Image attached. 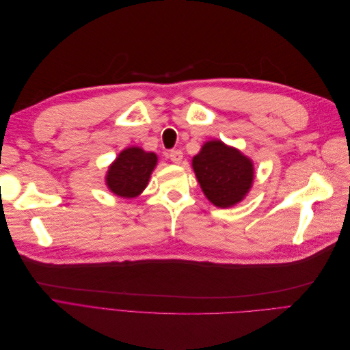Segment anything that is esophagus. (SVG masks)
<instances>
[{
	"label": "esophagus",
	"instance_id": "esophagus-1",
	"mask_svg": "<svg viewBox=\"0 0 350 350\" xmlns=\"http://www.w3.org/2000/svg\"><path fill=\"white\" fill-rule=\"evenodd\" d=\"M169 159H171L174 163H181L183 152L181 150H171V152H169Z\"/></svg>",
	"mask_w": 350,
	"mask_h": 350
}]
</instances>
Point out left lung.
Listing matches in <instances>:
<instances>
[{"mask_svg": "<svg viewBox=\"0 0 350 350\" xmlns=\"http://www.w3.org/2000/svg\"><path fill=\"white\" fill-rule=\"evenodd\" d=\"M193 169L204 196L221 208L242 201L254 181L251 159L220 140L203 144L193 157Z\"/></svg>", "mask_w": 350, "mask_h": 350, "instance_id": "1", "label": "left lung"}]
</instances>
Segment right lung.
Returning <instances> with one entry per match:
<instances>
[{"label":"right lung","mask_w":350,"mask_h":350,"mask_svg":"<svg viewBox=\"0 0 350 350\" xmlns=\"http://www.w3.org/2000/svg\"><path fill=\"white\" fill-rule=\"evenodd\" d=\"M157 163L153 152L140 147H129L115 159L107 172V185L111 191L124 198H134L143 193Z\"/></svg>","instance_id":"right-lung-1"}]
</instances>
